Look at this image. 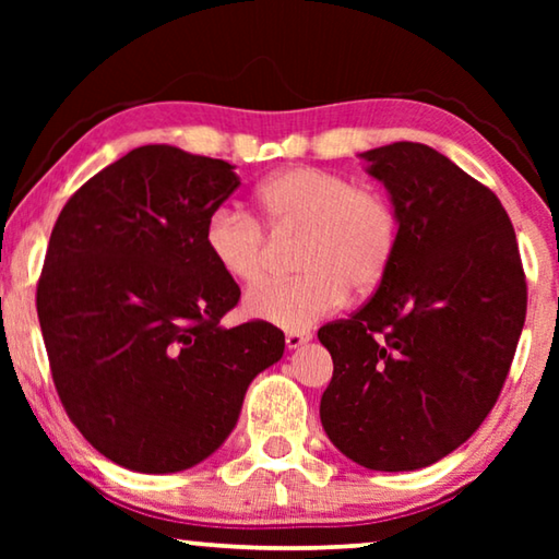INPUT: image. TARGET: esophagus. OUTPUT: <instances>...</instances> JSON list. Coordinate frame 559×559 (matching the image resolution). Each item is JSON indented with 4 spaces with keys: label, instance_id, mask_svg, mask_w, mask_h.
<instances>
[{
    "label": "esophagus",
    "instance_id": "34e87169",
    "mask_svg": "<svg viewBox=\"0 0 559 559\" xmlns=\"http://www.w3.org/2000/svg\"><path fill=\"white\" fill-rule=\"evenodd\" d=\"M310 343V335L308 333H288L286 335V347L288 349H298L302 345Z\"/></svg>",
    "mask_w": 559,
    "mask_h": 559
}]
</instances>
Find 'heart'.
<instances>
[{
    "instance_id": "heart-1",
    "label": "heart",
    "mask_w": 559,
    "mask_h": 559,
    "mask_svg": "<svg viewBox=\"0 0 559 559\" xmlns=\"http://www.w3.org/2000/svg\"><path fill=\"white\" fill-rule=\"evenodd\" d=\"M253 200L271 229L302 231V239L298 276L253 288L243 300L249 318L296 333L343 306L347 288L362 296L384 281L396 251V214L380 189L300 165L261 182ZM204 249L214 266L241 286H253L266 273L261 226L234 206L206 216Z\"/></svg>"
}]
</instances>
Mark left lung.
I'll list each match as a JSON object with an SVG mask.
<instances>
[{
    "label": "left lung",
    "instance_id": "8db88e82",
    "mask_svg": "<svg viewBox=\"0 0 559 559\" xmlns=\"http://www.w3.org/2000/svg\"><path fill=\"white\" fill-rule=\"evenodd\" d=\"M396 214L374 296L318 340L333 357L320 421L370 471H416L473 437L503 386L527 288L513 224L488 187L421 143L367 153Z\"/></svg>",
    "mask_w": 559,
    "mask_h": 559
}]
</instances>
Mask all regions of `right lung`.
I'll use <instances>...</instances> for the list:
<instances>
[{
  "mask_svg": "<svg viewBox=\"0 0 559 559\" xmlns=\"http://www.w3.org/2000/svg\"><path fill=\"white\" fill-rule=\"evenodd\" d=\"M239 185L224 159L145 145L56 219L36 288L53 384L91 447L122 468L210 459L253 377L286 349L263 320L219 323L241 290L206 253L204 224Z\"/></svg>",
  "mask_w": 559,
  "mask_h": 559,
  "instance_id": "obj_1",
  "label": "right lung"
}]
</instances>
